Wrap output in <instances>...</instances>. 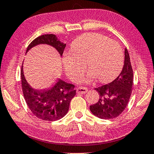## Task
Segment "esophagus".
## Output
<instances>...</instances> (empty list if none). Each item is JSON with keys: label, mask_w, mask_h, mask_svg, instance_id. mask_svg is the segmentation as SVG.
Wrapping results in <instances>:
<instances>
[{"label": "esophagus", "mask_w": 154, "mask_h": 154, "mask_svg": "<svg viewBox=\"0 0 154 154\" xmlns=\"http://www.w3.org/2000/svg\"><path fill=\"white\" fill-rule=\"evenodd\" d=\"M77 93L79 94H85L88 92V88L85 87H79L77 88Z\"/></svg>", "instance_id": "34e87169"}]
</instances>
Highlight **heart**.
<instances>
[{"mask_svg":"<svg viewBox=\"0 0 154 154\" xmlns=\"http://www.w3.org/2000/svg\"><path fill=\"white\" fill-rule=\"evenodd\" d=\"M90 69L81 81L98 78L106 83L119 74L124 64V54L117 42L98 33L82 35L71 43V51L63 56V65L66 75L73 81L83 75L86 64Z\"/></svg>","mask_w":154,"mask_h":154,"instance_id":"obj_1","label":"heart"}]
</instances>
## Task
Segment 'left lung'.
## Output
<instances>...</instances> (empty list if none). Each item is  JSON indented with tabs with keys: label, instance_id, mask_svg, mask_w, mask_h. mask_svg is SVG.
<instances>
[{
	"label": "left lung",
	"instance_id": "1",
	"mask_svg": "<svg viewBox=\"0 0 154 154\" xmlns=\"http://www.w3.org/2000/svg\"><path fill=\"white\" fill-rule=\"evenodd\" d=\"M132 84V68L128 51L125 49L122 71L111 83L95 88L100 98L97 103L90 106V110L100 119H109L118 117L128 104Z\"/></svg>",
	"mask_w": 154,
	"mask_h": 154
}]
</instances>
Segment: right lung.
<instances>
[{
  "mask_svg": "<svg viewBox=\"0 0 154 154\" xmlns=\"http://www.w3.org/2000/svg\"><path fill=\"white\" fill-rule=\"evenodd\" d=\"M39 45H47L56 49L62 56L66 44L58 39L55 35H44L34 39L27 47L26 54L32 48ZM22 88L24 97L32 112L39 119L56 121L61 119L69 111L71 99L75 96L74 85L58 79L51 86L45 89H35L29 84L21 69Z\"/></svg>",
  "mask_w": 154,
  "mask_h": 154,
  "instance_id": "right-lung-1",
  "label": "right lung"
}]
</instances>
